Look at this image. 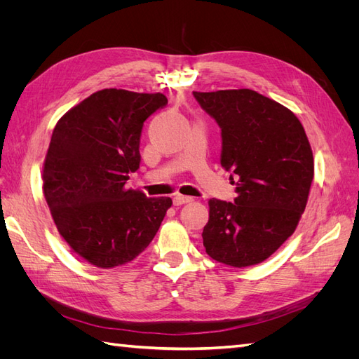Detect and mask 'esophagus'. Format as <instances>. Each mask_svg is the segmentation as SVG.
<instances>
[{
  "label": "esophagus",
  "mask_w": 359,
  "mask_h": 359,
  "mask_svg": "<svg viewBox=\"0 0 359 359\" xmlns=\"http://www.w3.org/2000/svg\"><path fill=\"white\" fill-rule=\"evenodd\" d=\"M191 201H193V198H190V196H182V194H175V196H173V205H175V206L184 205V203H189V202H191Z\"/></svg>",
  "instance_id": "34e87169"
}]
</instances>
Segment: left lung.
<instances>
[{"mask_svg":"<svg viewBox=\"0 0 359 359\" xmlns=\"http://www.w3.org/2000/svg\"><path fill=\"white\" fill-rule=\"evenodd\" d=\"M222 130L220 165L238 196L210 201L206 255L243 268L264 262L295 232L313 181V153L287 107L253 90L193 93Z\"/></svg>","mask_w":359,"mask_h":359,"instance_id":"1","label":"left lung"}]
</instances>
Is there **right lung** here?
I'll use <instances>...</instances> for the list:
<instances>
[{"label":"right lung","instance_id":"1","mask_svg":"<svg viewBox=\"0 0 359 359\" xmlns=\"http://www.w3.org/2000/svg\"><path fill=\"white\" fill-rule=\"evenodd\" d=\"M166 104L160 93L102 90L53 128L43 191L60 235L91 265L114 268L137 257L170 208V198L127 187L139 169L144 123Z\"/></svg>","mask_w":359,"mask_h":359}]
</instances>
